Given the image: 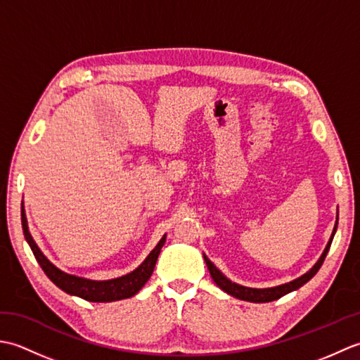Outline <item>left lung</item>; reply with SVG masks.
Returning a JSON list of instances; mask_svg holds the SVG:
<instances>
[{"label": "left lung", "instance_id": "8db88e82", "mask_svg": "<svg viewBox=\"0 0 360 360\" xmlns=\"http://www.w3.org/2000/svg\"><path fill=\"white\" fill-rule=\"evenodd\" d=\"M335 231H338V221H335V226H334V231H333V235L330 241H328L326 248L323 250V254L320 255L319 262L311 267V269L303 274L302 277H298L289 283H285V285H280V286H275V288H264V289H257V288H246V286H241V285H236V283L229 280L226 275L221 272L218 267L213 264L210 259L204 255V262L205 264H207L209 267V272L212 275L213 281L217 283V286H219L221 289L224 290V292H227L229 295L232 297H236L240 298V300H246V302H252V303H266V302H272V300H277V298L286 295L289 292H292V290L298 289L300 286H303L304 283H308L314 275L317 274V271L320 269V266L323 264L325 262V257L328 254V250H330L331 248V243H333V238H334V233Z\"/></svg>", "mask_w": 360, "mask_h": 360}]
</instances>
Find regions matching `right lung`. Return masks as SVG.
I'll return each instance as SVG.
<instances>
[{
	"mask_svg": "<svg viewBox=\"0 0 360 360\" xmlns=\"http://www.w3.org/2000/svg\"><path fill=\"white\" fill-rule=\"evenodd\" d=\"M21 224H22V233H25V238L34 252V257L37 258L38 264L41 266V269L44 271L46 275H48V278L53 283V285L65 290L66 294L77 295L83 298V300L97 302V303L124 300V298H129L139 292L142 286L151 277L153 269H155L156 262H158V257L160 254V249H162L165 243V235H164L158 243V246L150 252L148 257L143 259V263L139 267H136L133 272L122 275L119 278L97 281V280H89V278L77 277V275L66 274L63 271H60L58 267L53 266L49 259L43 255V252L37 246L32 235H30L25 209H21Z\"/></svg>",
	"mask_w": 360,
	"mask_h": 360,
	"instance_id": "obj_1",
	"label": "right lung"
}]
</instances>
